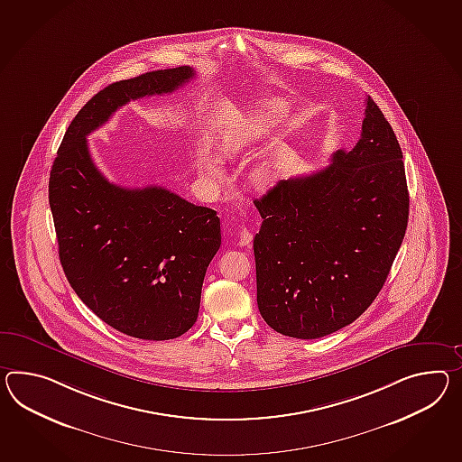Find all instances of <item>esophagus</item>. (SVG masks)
<instances>
[{
	"label": "esophagus",
	"instance_id": "esophagus-1",
	"mask_svg": "<svg viewBox=\"0 0 462 462\" xmlns=\"http://www.w3.org/2000/svg\"><path fill=\"white\" fill-rule=\"evenodd\" d=\"M252 244V234L247 226H242L238 232V245L240 247H248Z\"/></svg>",
	"mask_w": 462,
	"mask_h": 462
}]
</instances>
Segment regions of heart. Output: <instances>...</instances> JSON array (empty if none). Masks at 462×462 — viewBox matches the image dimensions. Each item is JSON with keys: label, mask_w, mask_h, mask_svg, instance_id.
Here are the masks:
<instances>
[{"label": "heart", "mask_w": 462, "mask_h": 462, "mask_svg": "<svg viewBox=\"0 0 462 462\" xmlns=\"http://www.w3.org/2000/svg\"><path fill=\"white\" fill-rule=\"evenodd\" d=\"M289 115V105L281 98L265 100L255 105L240 116L236 124L230 125L220 136L218 152L224 158H236L244 155L250 148L255 147L262 140L271 136L277 125L283 124ZM293 160V150L291 147H281L273 150L267 157L260 158L248 170V181L260 190L271 189L281 180L283 171L289 169ZM200 171L203 180L210 187H217L226 177V169L217 157L202 158Z\"/></svg>", "instance_id": "1"}]
</instances>
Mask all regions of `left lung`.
I'll return each instance as SVG.
<instances>
[{"label": "left lung", "instance_id": "left-lung-1", "mask_svg": "<svg viewBox=\"0 0 462 462\" xmlns=\"http://www.w3.org/2000/svg\"><path fill=\"white\" fill-rule=\"evenodd\" d=\"M260 315L279 334L328 336L367 310L404 240L409 191L391 124L365 98L356 147L255 200Z\"/></svg>", "mask_w": 462, "mask_h": 462}]
</instances>
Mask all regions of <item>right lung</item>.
<instances>
[{
  "instance_id": "1",
  "label": "right lung",
  "mask_w": 462,
  "mask_h": 462,
  "mask_svg": "<svg viewBox=\"0 0 462 462\" xmlns=\"http://www.w3.org/2000/svg\"><path fill=\"white\" fill-rule=\"evenodd\" d=\"M193 77L190 67L157 69L98 91L68 126L50 173L68 282L105 324L130 337L169 340L195 324L205 272L222 244L220 218L163 187L106 180L87 136L125 103L171 93Z\"/></svg>"
}]
</instances>
